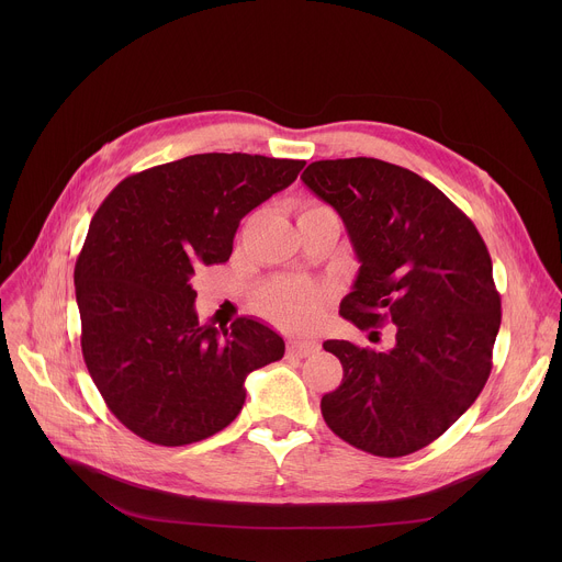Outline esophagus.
Instances as JSON below:
<instances>
[{
  "instance_id": "obj_1",
  "label": "esophagus",
  "mask_w": 562,
  "mask_h": 562,
  "mask_svg": "<svg viewBox=\"0 0 562 562\" xmlns=\"http://www.w3.org/2000/svg\"><path fill=\"white\" fill-rule=\"evenodd\" d=\"M317 351V342L315 340H291L286 345V356L289 358H306L311 353Z\"/></svg>"
}]
</instances>
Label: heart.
I'll list each match as a JSON object with an SVG mask.
<instances>
[{
	"label": "heart",
	"instance_id": "heart-1",
	"mask_svg": "<svg viewBox=\"0 0 562 562\" xmlns=\"http://www.w3.org/2000/svg\"><path fill=\"white\" fill-rule=\"evenodd\" d=\"M331 211L325 204L306 202L300 215ZM327 289L311 282H291V280H276L260 289L258 293V308L282 327H308L323 315L327 304Z\"/></svg>",
	"mask_w": 562,
	"mask_h": 562
}]
</instances>
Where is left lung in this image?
Wrapping results in <instances>:
<instances>
[{
  "mask_svg": "<svg viewBox=\"0 0 562 562\" xmlns=\"http://www.w3.org/2000/svg\"><path fill=\"white\" fill-rule=\"evenodd\" d=\"M302 182L340 213L360 260L340 315L362 331L395 325L389 351L323 345L345 369L323 395V418L367 453H414L473 405L492 373L503 313L485 239L440 189L375 157L319 159Z\"/></svg>",
  "mask_w": 562,
  "mask_h": 562,
  "instance_id": "obj_1",
  "label": "left lung"
}]
</instances>
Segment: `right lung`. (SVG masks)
Masks as SVG:
<instances>
[{
  "label": "right lung",
  "mask_w": 562,
  "mask_h": 562,
  "mask_svg": "<svg viewBox=\"0 0 562 562\" xmlns=\"http://www.w3.org/2000/svg\"><path fill=\"white\" fill-rule=\"evenodd\" d=\"M304 159L200 153L122 180L75 262L82 356L111 414L135 436L182 447L228 427L245 378L284 356L254 317L200 325L191 278L226 262L249 211L286 189Z\"/></svg>",
  "instance_id": "1"
}]
</instances>
